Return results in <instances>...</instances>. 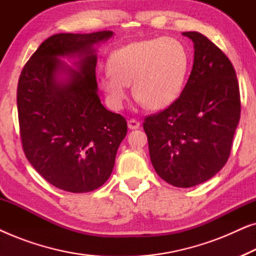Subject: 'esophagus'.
<instances>
[{
    "instance_id": "esophagus-1",
    "label": "esophagus",
    "mask_w": 256,
    "mask_h": 256,
    "mask_svg": "<svg viewBox=\"0 0 256 256\" xmlns=\"http://www.w3.org/2000/svg\"><path fill=\"white\" fill-rule=\"evenodd\" d=\"M138 127H140V121L135 120V118H130V120H128L129 129H138Z\"/></svg>"
}]
</instances>
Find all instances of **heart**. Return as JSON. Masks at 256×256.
<instances>
[{
	"label": "heart",
	"instance_id": "b5f03b06",
	"mask_svg": "<svg viewBox=\"0 0 256 256\" xmlns=\"http://www.w3.org/2000/svg\"><path fill=\"white\" fill-rule=\"evenodd\" d=\"M110 71L99 84L115 110L124 106L128 87L152 110H163L180 98L186 80L188 54L180 40L154 38L126 45L113 52Z\"/></svg>",
	"mask_w": 256,
	"mask_h": 256
}]
</instances>
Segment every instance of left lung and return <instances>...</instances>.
Returning <instances> with one entry per match:
<instances>
[{
	"mask_svg": "<svg viewBox=\"0 0 256 256\" xmlns=\"http://www.w3.org/2000/svg\"><path fill=\"white\" fill-rule=\"evenodd\" d=\"M192 40L191 74L172 104L143 122L157 174L174 186L191 188L219 172L228 160L240 120L236 73L227 56L204 34Z\"/></svg>",
	"mask_w": 256,
	"mask_h": 256,
	"instance_id": "obj_1",
	"label": "left lung"
}]
</instances>
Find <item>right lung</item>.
Returning <instances> with one entry per match:
<instances>
[{
	"mask_svg": "<svg viewBox=\"0 0 256 256\" xmlns=\"http://www.w3.org/2000/svg\"><path fill=\"white\" fill-rule=\"evenodd\" d=\"M112 31L57 34L24 65L17 86L23 152L38 174L60 190L82 194L100 188L113 171L127 121L107 110L98 96L93 45ZM78 55L80 71L59 56ZM65 74L66 78L60 79Z\"/></svg>",
	"mask_w": 256,
	"mask_h": 256,
	"instance_id": "obj_1",
	"label": "right lung"
}]
</instances>
